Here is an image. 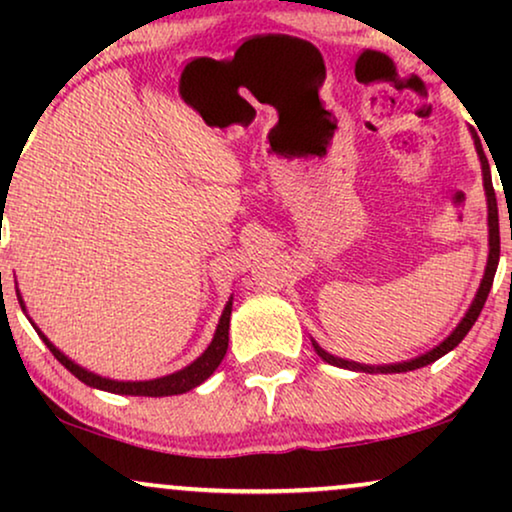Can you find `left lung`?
Returning a JSON list of instances; mask_svg holds the SVG:
<instances>
[{
    "mask_svg": "<svg viewBox=\"0 0 512 512\" xmlns=\"http://www.w3.org/2000/svg\"><path fill=\"white\" fill-rule=\"evenodd\" d=\"M473 135V142H475V151H478V158H480V165H482V186H485V195H487V228H489V254H487V265H485V275H482V282L478 286V293H475L471 307H468L464 319L459 321L457 328L447 335V338L436 345L429 352L417 356V359H410V361H403V363H389V366H366V363H356V361H347V359H340V356H333L328 354L324 347H319L317 340H312V347L314 352H317L321 359L326 363H331V366H338V368H345V370H354V373H408V370H417V368H424L429 366V363L438 361L440 356H445L447 352H452L454 347L459 345L461 340L466 338V333L471 331L475 321H478L482 307H485V300L489 296V289H492V282H494V275H496V265H499V254H501V240H499V207H496V195H494V186H492V172H489V163H487V156L485 151H482V144L475 132Z\"/></svg>",
    "mask_w": 512,
    "mask_h": 512,
    "instance_id": "left-lung-1",
    "label": "left lung"
}]
</instances>
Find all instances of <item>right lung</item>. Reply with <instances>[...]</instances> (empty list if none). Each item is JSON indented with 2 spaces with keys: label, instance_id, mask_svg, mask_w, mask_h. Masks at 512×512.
Masks as SVG:
<instances>
[{
  "label": "right lung",
  "instance_id": "right-lung-1",
  "mask_svg": "<svg viewBox=\"0 0 512 512\" xmlns=\"http://www.w3.org/2000/svg\"><path fill=\"white\" fill-rule=\"evenodd\" d=\"M16 293H18L20 307H23V312L27 314L23 296H20L18 289H16ZM230 312H233V296L228 298L226 307H223L219 326H216L212 342H209L205 352H202L193 363H188L186 368H181V370H177V373H172V375H163V377H156V380H142V382L109 380V377L90 373V370H86L83 366H79V363H74L72 359H69L67 354H62L60 349L55 347L53 342L48 340L44 333H41V328H37V324H34L32 319L30 321H32L34 331L39 333V338L44 340L46 347L53 352L55 359H58L62 366H65L74 377H79L83 384H88V387L109 391V394H123V396H177V394H186V391L200 387V384L205 382L207 377L212 375L216 368H219V363L223 361V356H226V349H228Z\"/></svg>",
  "mask_w": 512,
  "mask_h": 512
}]
</instances>
